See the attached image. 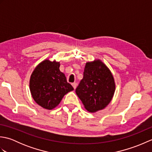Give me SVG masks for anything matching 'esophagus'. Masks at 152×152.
I'll use <instances>...</instances> for the list:
<instances>
[{"label":"esophagus","instance_id":"1","mask_svg":"<svg viewBox=\"0 0 152 152\" xmlns=\"http://www.w3.org/2000/svg\"><path fill=\"white\" fill-rule=\"evenodd\" d=\"M72 87L74 88V89H76V87H77V83H75V82H74V83H72Z\"/></svg>","mask_w":152,"mask_h":152}]
</instances>
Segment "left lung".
<instances>
[{"label": "left lung", "instance_id": "left-lung-1", "mask_svg": "<svg viewBox=\"0 0 152 152\" xmlns=\"http://www.w3.org/2000/svg\"><path fill=\"white\" fill-rule=\"evenodd\" d=\"M115 83L111 71L100 59L86 63L83 78L76 93L89 112L105 108L111 102Z\"/></svg>", "mask_w": 152, "mask_h": 152}]
</instances>
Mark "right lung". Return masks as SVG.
Returning <instances> with one entry per match:
<instances>
[{
    "mask_svg": "<svg viewBox=\"0 0 152 152\" xmlns=\"http://www.w3.org/2000/svg\"><path fill=\"white\" fill-rule=\"evenodd\" d=\"M60 62L44 59L35 67L29 81L32 97L36 103L46 110L59 105L63 96L74 90L59 70Z\"/></svg>",
    "mask_w": 152,
    "mask_h": 152,
    "instance_id": "1",
    "label": "right lung"
}]
</instances>
